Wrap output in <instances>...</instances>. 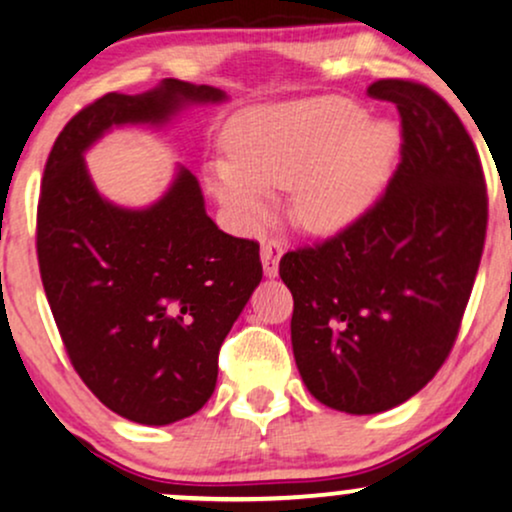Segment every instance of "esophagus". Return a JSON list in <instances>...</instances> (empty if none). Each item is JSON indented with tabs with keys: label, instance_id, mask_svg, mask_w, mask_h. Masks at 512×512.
Returning <instances> with one entry per match:
<instances>
[{
	"label": "esophagus",
	"instance_id": "34e87169",
	"mask_svg": "<svg viewBox=\"0 0 512 512\" xmlns=\"http://www.w3.org/2000/svg\"><path fill=\"white\" fill-rule=\"evenodd\" d=\"M260 255H262L264 274L276 276V272H279V260H281V255H284V245H281L276 238H267L262 243Z\"/></svg>",
	"mask_w": 512,
	"mask_h": 512
}]
</instances>
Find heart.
<instances>
[{"label":"heart","instance_id":"obj_1","mask_svg":"<svg viewBox=\"0 0 512 512\" xmlns=\"http://www.w3.org/2000/svg\"><path fill=\"white\" fill-rule=\"evenodd\" d=\"M342 96L267 105L228 127L231 161L211 166V190L250 226L293 190V216L317 233L342 231L373 202L395 149V132Z\"/></svg>","mask_w":512,"mask_h":512}]
</instances>
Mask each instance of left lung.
Masks as SVG:
<instances>
[{"instance_id": "8db88e82", "label": "left lung", "mask_w": 512, "mask_h": 512, "mask_svg": "<svg viewBox=\"0 0 512 512\" xmlns=\"http://www.w3.org/2000/svg\"><path fill=\"white\" fill-rule=\"evenodd\" d=\"M397 105L402 161L385 195L337 236L286 252L291 344L305 387L346 414H378L424 387L460 332L489 197L472 137L436 91L380 79Z\"/></svg>"}]
</instances>
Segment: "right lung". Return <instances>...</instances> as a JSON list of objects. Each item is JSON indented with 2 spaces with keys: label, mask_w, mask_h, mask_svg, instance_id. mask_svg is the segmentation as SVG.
Segmentation results:
<instances>
[{
  "label": "right lung",
  "mask_w": 512,
  "mask_h": 512,
  "mask_svg": "<svg viewBox=\"0 0 512 512\" xmlns=\"http://www.w3.org/2000/svg\"><path fill=\"white\" fill-rule=\"evenodd\" d=\"M223 98L180 79L105 93L64 125L45 163L35 248L64 349L105 407L144 426L207 404L223 339L262 279L260 243L219 231L187 168L151 207H115L84 151L110 127L163 125L182 105Z\"/></svg>",
  "instance_id": "obj_1"
}]
</instances>
